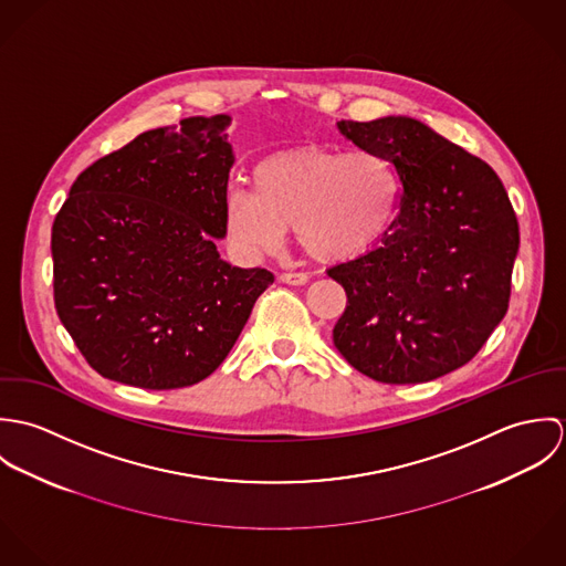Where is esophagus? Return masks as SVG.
Segmentation results:
<instances>
[{
    "instance_id": "esophagus-1",
    "label": "esophagus",
    "mask_w": 566,
    "mask_h": 566,
    "mask_svg": "<svg viewBox=\"0 0 566 566\" xmlns=\"http://www.w3.org/2000/svg\"><path fill=\"white\" fill-rule=\"evenodd\" d=\"M279 279L287 285H305L310 281V276L305 272H283Z\"/></svg>"
}]
</instances>
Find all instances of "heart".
<instances>
[{"label": "heart", "instance_id": "1", "mask_svg": "<svg viewBox=\"0 0 566 566\" xmlns=\"http://www.w3.org/2000/svg\"><path fill=\"white\" fill-rule=\"evenodd\" d=\"M399 176L375 150L292 148L256 163L252 189L224 196L227 235L245 254L274 252L294 227L321 261H346L377 242L397 216Z\"/></svg>", "mask_w": 566, "mask_h": 566}]
</instances>
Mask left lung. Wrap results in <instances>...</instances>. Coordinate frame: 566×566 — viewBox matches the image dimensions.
I'll return each instance as SVG.
<instances>
[{
	"label": "left lung",
	"mask_w": 566,
	"mask_h": 566,
	"mask_svg": "<svg viewBox=\"0 0 566 566\" xmlns=\"http://www.w3.org/2000/svg\"><path fill=\"white\" fill-rule=\"evenodd\" d=\"M395 165L399 216L379 243L328 276L346 292L333 344L381 384H422L469 364L510 303L518 222L480 157L411 117L337 122Z\"/></svg>",
	"instance_id": "1"
}]
</instances>
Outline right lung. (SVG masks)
I'll return each instance as SVG.
<instances>
[{"label":"right lung","mask_w":566,"mask_h":566,"mask_svg":"<svg viewBox=\"0 0 566 566\" xmlns=\"http://www.w3.org/2000/svg\"><path fill=\"white\" fill-rule=\"evenodd\" d=\"M229 115L187 117L88 165L52 227L54 305L88 366L144 390L187 388L229 355L272 285L233 268Z\"/></svg>","instance_id":"add662e5"}]
</instances>
